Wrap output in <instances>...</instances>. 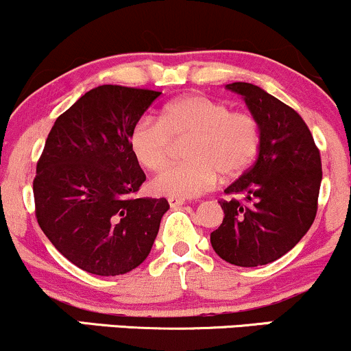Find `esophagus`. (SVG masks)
I'll list each match as a JSON object with an SVG mask.
<instances>
[{"mask_svg":"<svg viewBox=\"0 0 351 351\" xmlns=\"http://www.w3.org/2000/svg\"><path fill=\"white\" fill-rule=\"evenodd\" d=\"M168 203H170V206L171 208H178V206H183L184 203H186V201H184L183 198H168Z\"/></svg>","mask_w":351,"mask_h":351,"instance_id":"1","label":"esophagus"}]
</instances>
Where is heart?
<instances>
[{
	"label": "heart",
	"instance_id": "obj_1",
	"mask_svg": "<svg viewBox=\"0 0 351 351\" xmlns=\"http://www.w3.org/2000/svg\"><path fill=\"white\" fill-rule=\"evenodd\" d=\"M186 162L153 180L160 195L191 198L223 180L241 176L261 147L259 123L247 112H231L228 104L189 94L167 104L160 120L142 117L130 130L132 153L145 170L160 171L170 163L173 143L184 142Z\"/></svg>",
	"mask_w": 351,
	"mask_h": 351
}]
</instances>
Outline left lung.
I'll return each mask as SVG.
<instances>
[{
	"instance_id": "obj_1",
	"label": "left lung",
	"mask_w": 351,
	"mask_h": 351,
	"mask_svg": "<svg viewBox=\"0 0 351 351\" xmlns=\"http://www.w3.org/2000/svg\"><path fill=\"white\" fill-rule=\"evenodd\" d=\"M243 95L259 123L256 163L224 189V219L211 232L217 256L239 267H257L287 254L307 234L317 215L322 162L307 123L292 107L247 82L228 84Z\"/></svg>"
}]
</instances>
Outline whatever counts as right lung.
Here are the masks:
<instances>
[{
    "mask_svg": "<svg viewBox=\"0 0 351 351\" xmlns=\"http://www.w3.org/2000/svg\"><path fill=\"white\" fill-rule=\"evenodd\" d=\"M162 92L99 86L58 117L33 181L36 219L66 259L120 276L147 259L170 204L135 198L147 176L130 130Z\"/></svg>",
    "mask_w": 351,
    "mask_h": 351,
    "instance_id": "add662e5",
    "label": "right lung"
}]
</instances>
